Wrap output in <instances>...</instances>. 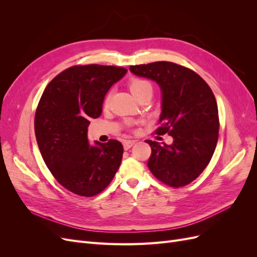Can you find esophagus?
<instances>
[{
    "instance_id": "34e87169",
    "label": "esophagus",
    "mask_w": 257,
    "mask_h": 257,
    "mask_svg": "<svg viewBox=\"0 0 257 257\" xmlns=\"http://www.w3.org/2000/svg\"><path fill=\"white\" fill-rule=\"evenodd\" d=\"M134 144H135V142H134V141H125V142L123 143V147H124V149H125V150H128L130 148H131L132 146H133Z\"/></svg>"
}]
</instances>
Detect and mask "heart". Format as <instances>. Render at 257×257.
Returning a JSON list of instances; mask_svg holds the SVG:
<instances>
[{
    "label": "heart",
    "instance_id": "obj_1",
    "mask_svg": "<svg viewBox=\"0 0 257 257\" xmlns=\"http://www.w3.org/2000/svg\"><path fill=\"white\" fill-rule=\"evenodd\" d=\"M130 90L137 98H139L148 93H152V84L145 79L135 78L130 82Z\"/></svg>",
    "mask_w": 257,
    "mask_h": 257
}]
</instances>
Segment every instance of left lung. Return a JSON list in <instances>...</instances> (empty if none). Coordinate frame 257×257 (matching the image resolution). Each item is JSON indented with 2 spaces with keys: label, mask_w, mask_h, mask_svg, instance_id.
<instances>
[{
  "label": "left lung",
  "mask_w": 257,
  "mask_h": 257,
  "mask_svg": "<svg viewBox=\"0 0 257 257\" xmlns=\"http://www.w3.org/2000/svg\"><path fill=\"white\" fill-rule=\"evenodd\" d=\"M130 71L157 82L162 90L161 125L155 134H168L172 145L151 147L148 167L153 176L172 188L188 185L204 172L219 137V111L212 90L192 69L160 61L131 65Z\"/></svg>",
  "instance_id": "8db88e82"
}]
</instances>
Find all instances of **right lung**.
<instances>
[{
    "label": "right lung",
    "instance_id": "right-lung-1",
    "mask_svg": "<svg viewBox=\"0 0 257 257\" xmlns=\"http://www.w3.org/2000/svg\"><path fill=\"white\" fill-rule=\"evenodd\" d=\"M120 66L75 65L57 75L37 105L34 128L45 164L56 180L76 195L104 191L119 169L123 146L88 142L90 118H98L106 93L126 74Z\"/></svg>",
    "mask_w": 257,
    "mask_h": 257
}]
</instances>
